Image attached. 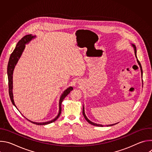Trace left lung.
<instances>
[{
  "instance_id": "8db88e82",
  "label": "left lung",
  "mask_w": 152,
  "mask_h": 152,
  "mask_svg": "<svg viewBox=\"0 0 152 152\" xmlns=\"http://www.w3.org/2000/svg\"><path fill=\"white\" fill-rule=\"evenodd\" d=\"M132 45V46L134 47V51H135V56H136V58H137V49H136V47H135V46L134 45ZM137 62H138V64L140 65V68H141V74L142 73V67H141V64H140V61L137 59ZM82 114H83V117H84V118H85V120L87 121L90 124H92V125H93V126H99V127H103L104 126V125H102V124H97V123H93V122H92V121H91L87 117H86V116L85 115V111H84V106H83V111H82ZM117 123H115V124H110V125H106V126H113V125H115V124H116Z\"/></svg>"
}]
</instances>
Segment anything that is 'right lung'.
<instances>
[{"instance_id":"obj_1","label":"right lung","mask_w":152,"mask_h":152,"mask_svg":"<svg viewBox=\"0 0 152 152\" xmlns=\"http://www.w3.org/2000/svg\"><path fill=\"white\" fill-rule=\"evenodd\" d=\"M36 36H32L31 34L29 35H25V37H23L22 38H21L17 44L15 49L14 50V51L12 52V53L11 54L10 57V59H9V62L8 64V67H7V74H8V87H9V95L10 97V99L11 101L12 102V103L15 106V107L17 108L14 102V99H13V94H12V74H13V71L14 69L15 68V65L17 64L19 58H20L21 54H22L25 48V45L28 44L29 42H30L33 38H35ZM73 90V87L72 86H70L69 88H68L67 90H65L63 93L62 94L60 99H59V113L58 114V115L53 119L51 121H47V122H42V123H37V122H34L32 121H30L29 120L26 119L29 121L30 122L35 124L37 125H46V124H48L50 123H52L54 121H55L58 117H59L61 113V103L63 101V100L64 99V98L66 97L70 93L71 91ZM18 110V109H17Z\"/></svg>"}]
</instances>
